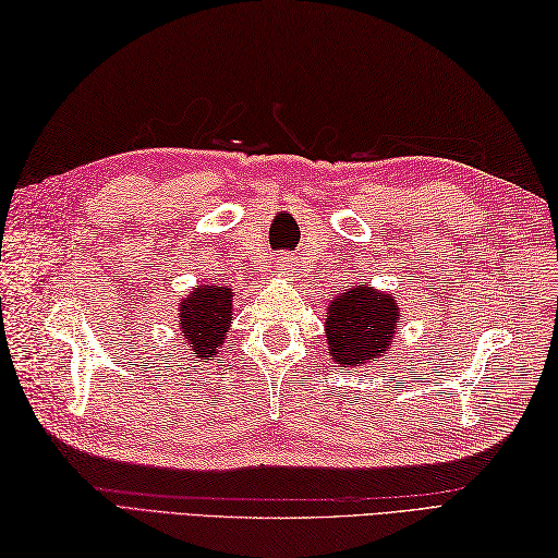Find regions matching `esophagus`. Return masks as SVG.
<instances>
[{
	"label": "esophagus",
	"mask_w": 558,
	"mask_h": 558,
	"mask_svg": "<svg viewBox=\"0 0 558 558\" xmlns=\"http://www.w3.org/2000/svg\"><path fill=\"white\" fill-rule=\"evenodd\" d=\"M286 258H288V256H286ZM282 266H286V260H282Z\"/></svg>",
	"instance_id": "obj_1"
}]
</instances>
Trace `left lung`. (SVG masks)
<instances>
[{"mask_svg": "<svg viewBox=\"0 0 558 558\" xmlns=\"http://www.w3.org/2000/svg\"><path fill=\"white\" fill-rule=\"evenodd\" d=\"M398 326V304L372 288H352L330 304L326 336L330 357L340 364H364L386 350Z\"/></svg>", "mask_w": 558, "mask_h": 558, "instance_id": "left-lung-1", "label": "left lung"}]
</instances>
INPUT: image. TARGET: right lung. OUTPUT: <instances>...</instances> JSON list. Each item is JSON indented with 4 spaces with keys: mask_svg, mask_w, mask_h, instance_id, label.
Listing matches in <instances>:
<instances>
[{
    "mask_svg": "<svg viewBox=\"0 0 558 558\" xmlns=\"http://www.w3.org/2000/svg\"><path fill=\"white\" fill-rule=\"evenodd\" d=\"M182 330L194 357H210L222 345L232 324L230 288L201 286L180 304Z\"/></svg>",
    "mask_w": 558,
    "mask_h": 558,
    "instance_id": "add662e5",
    "label": "right lung"
}]
</instances>
